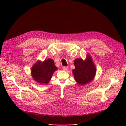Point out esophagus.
Returning <instances> with one entry per match:
<instances>
[{
	"mask_svg": "<svg viewBox=\"0 0 126 126\" xmlns=\"http://www.w3.org/2000/svg\"><path fill=\"white\" fill-rule=\"evenodd\" d=\"M63 70L64 71H67L68 68V67H67V66H63Z\"/></svg>",
	"mask_w": 126,
	"mask_h": 126,
	"instance_id": "1",
	"label": "esophagus"
}]
</instances>
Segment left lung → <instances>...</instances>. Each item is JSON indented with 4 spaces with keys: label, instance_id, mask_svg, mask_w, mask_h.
I'll use <instances>...</instances> for the list:
<instances>
[{
    "label": "left lung",
    "instance_id": "left-lung-1",
    "mask_svg": "<svg viewBox=\"0 0 126 126\" xmlns=\"http://www.w3.org/2000/svg\"><path fill=\"white\" fill-rule=\"evenodd\" d=\"M74 65L75 68L72 72L74 79L79 85H85L94 79L96 68L90 56L88 55L85 61L82 59H75Z\"/></svg>",
    "mask_w": 126,
    "mask_h": 126
}]
</instances>
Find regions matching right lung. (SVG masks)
I'll return each instance as SVG.
<instances>
[{"instance_id":"right-lung-1","label":"right lung","mask_w":126,"mask_h":126,"mask_svg":"<svg viewBox=\"0 0 126 126\" xmlns=\"http://www.w3.org/2000/svg\"><path fill=\"white\" fill-rule=\"evenodd\" d=\"M57 69L54 61L48 59L43 62L37 61L32 68L31 74L36 82L41 84H47Z\"/></svg>"}]
</instances>
